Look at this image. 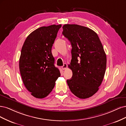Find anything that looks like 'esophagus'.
I'll use <instances>...</instances> for the list:
<instances>
[{
  "mask_svg": "<svg viewBox=\"0 0 126 126\" xmlns=\"http://www.w3.org/2000/svg\"><path fill=\"white\" fill-rule=\"evenodd\" d=\"M67 64L66 63H64L63 64V65L62 66V68L63 69V70H66V68H67Z\"/></svg>",
  "mask_w": 126,
  "mask_h": 126,
  "instance_id": "obj_1",
  "label": "esophagus"
}]
</instances>
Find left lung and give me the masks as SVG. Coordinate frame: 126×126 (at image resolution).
Returning <instances> with one entry per match:
<instances>
[{
    "instance_id": "left-lung-1",
    "label": "left lung",
    "mask_w": 126,
    "mask_h": 126,
    "mask_svg": "<svg viewBox=\"0 0 126 126\" xmlns=\"http://www.w3.org/2000/svg\"><path fill=\"white\" fill-rule=\"evenodd\" d=\"M62 34L70 41L73 73L67 80L71 92L79 98H89L98 91L106 71L107 58L98 35L87 27L64 25Z\"/></svg>"
}]
</instances>
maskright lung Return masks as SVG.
<instances>
[{
    "mask_svg": "<svg viewBox=\"0 0 126 126\" xmlns=\"http://www.w3.org/2000/svg\"><path fill=\"white\" fill-rule=\"evenodd\" d=\"M62 25L42 27L27 36L19 59V69L23 83L31 94L37 98L47 97L60 76L54 66L51 49Z\"/></svg>",
    "mask_w": 126,
    "mask_h": 126,
    "instance_id": "add662e5",
    "label": "right lung"
}]
</instances>
